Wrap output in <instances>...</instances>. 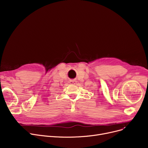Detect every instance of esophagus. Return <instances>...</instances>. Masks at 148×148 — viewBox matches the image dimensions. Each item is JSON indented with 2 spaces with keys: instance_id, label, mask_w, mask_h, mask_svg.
I'll return each mask as SVG.
<instances>
[{
  "instance_id": "34e87169",
  "label": "esophagus",
  "mask_w": 148,
  "mask_h": 148,
  "mask_svg": "<svg viewBox=\"0 0 148 148\" xmlns=\"http://www.w3.org/2000/svg\"><path fill=\"white\" fill-rule=\"evenodd\" d=\"M69 83L71 84H75V81H74V80H71V81L69 82Z\"/></svg>"
}]
</instances>
